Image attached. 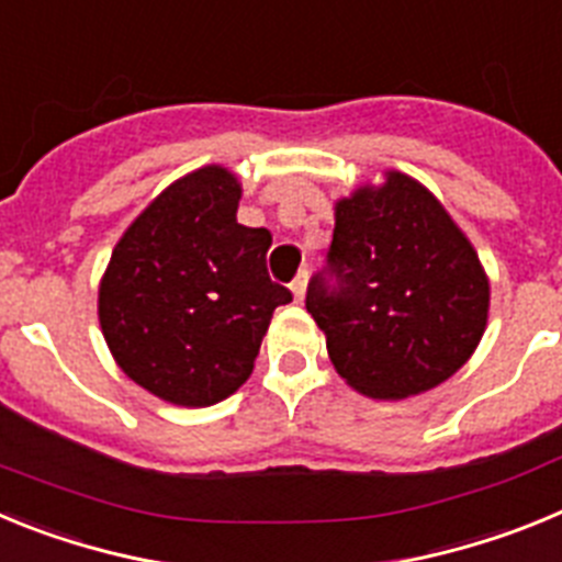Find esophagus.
I'll use <instances>...</instances> for the list:
<instances>
[{"label":"esophagus","instance_id":"esophagus-1","mask_svg":"<svg viewBox=\"0 0 562 562\" xmlns=\"http://www.w3.org/2000/svg\"><path fill=\"white\" fill-rule=\"evenodd\" d=\"M292 297H295V304H304L306 297V272H297V278L290 284Z\"/></svg>","mask_w":562,"mask_h":562}]
</instances>
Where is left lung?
<instances>
[{"mask_svg":"<svg viewBox=\"0 0 562 562\" xmlns=\"http://www.w3.org/2000/svg\"><path fill=\"white\" fill-rule=\"evenodd\" d=\"M329 278L306 310L337 374L371 400L436 389L479 349L490 278L445 205L419 180L385 171L335 202Z\"/></svg>","mask_w":562,"mask_h":562,"instance_id":"obj_1","label":"left lung"}]
</instances>
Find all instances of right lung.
Listing matches in <instances>:
<instances>
[{"instance_id": "1", "label": "right lung", "mask_w": 562, "mask_h": 562, "mask_svg": "<svg viewBox=\"0 0 562 562\" xmlns=\"http://www.w3.org/2000/svg\"><path fill=\"white\" fill-rule=\"evenodd\" d=\"M241 182L202 166L123 231L98 286L103 340L123 374L182 408H207L252 374L276 306L270 231L236 222Z\"/></svg>"}]
</instances>
